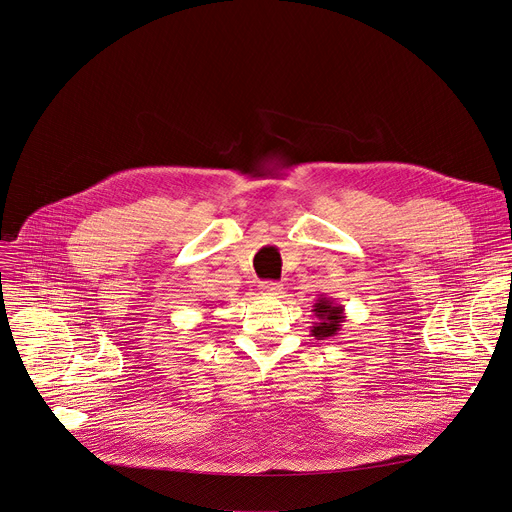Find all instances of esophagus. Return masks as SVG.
Returning <instances> with one entry per match:
<instances>
[{"mask_svg":"<svg viewBox=\"0 0 512 512\" xmlns=\"http://www.w3.org/2000/svg\"><path fill=\"white\" fill-rule=\"evenodd\" d=\"M259 290H261V294H265V296H277V294H282L284 286L277 284V282H263Z\"/></svg>","mask_w":512,"mask_h":512,"instance_id":"esophagus-1","label":"esophagus"}]
</instances>
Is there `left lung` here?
I'll return each instance as SVG.
<instances>
[{"mask_svg":"<svg viewBox=\"0 0 512 512\" xmlns=\"http://www.w3.org/2000/svg\"><path fill=\"white\" fill-rule=\"evenodd\" d=\"M312 312L316 316V322L312 324V337H316L318 341L331 339L335 335H339L343 322H345V306L337 304L333 298L320 296L316 300V304L312 306Z\"/></svg>","mask_w":512,"mask_h":512,"instance_id":"left-lung-1","label":"left lung"}]
</instances>
